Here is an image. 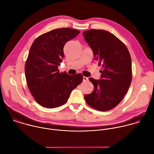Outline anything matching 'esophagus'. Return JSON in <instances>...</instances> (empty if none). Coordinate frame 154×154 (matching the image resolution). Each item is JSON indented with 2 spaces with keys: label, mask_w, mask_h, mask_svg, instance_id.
I'll list each match as a JSON object with an SVG mask.
<instances>
[{
  "label": "esophagus",
  "mask_w": 154,
  "mask_h": 154,
  "mask_svg": "<svg viewBox=\"0 0 154 154\" xmlns=\"http://www.w3.org/2000/svg\"><path fill=\"white\" fill-rule=\"evenodd\" d=\"M88 81V78L86 77H83V82H86Z\"/></svg>",
  "instance_id": "obj_1"
}]
</instances>
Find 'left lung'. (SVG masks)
<instances>
[{
    "instance_id": "obj_1",
    "label": "left lung",
    "mask_w": 154,
    "mask_h": 154,
    "mask_svg": "<svg viewBox=\"0 0 154 154\" xmlns=\"http://www.w3.org/2000/svg\"><path fill=\"white\" fill-rule=\"evenodd\" d=\"M85 40L92 49L94 59L102 66L100 80L89 79L93 91L85 99L92 108L106 111L116 107L127 92L131 81V60L123 42L103 30L85 31Z\"/></svg>"
}]
</instances>
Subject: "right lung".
<instances>
[{"label":"right lung","mask_w":154,"mask_h":154,"mask_svg":"<svg viewBox=\"0 0 154 154\" xmlns=\"http://www.w3.org/2000/svg\"><path fill=\"white\" fill-rule=\"evenodd\" d=\"M80 32L69 28L55 29L38 37L31 45L26 77L31 94L43 107L54 108L65 104L71 91L83 81L81 74L69 75L58 69L65 44Z\"/></svg>","instance_id":"obj_1"}]
</instances>
